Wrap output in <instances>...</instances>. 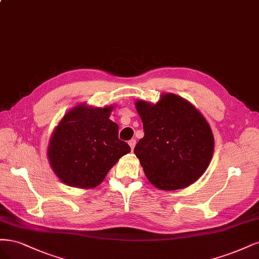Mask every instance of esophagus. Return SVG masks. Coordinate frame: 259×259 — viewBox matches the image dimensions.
Segmentation results:
<instances>
[{
  "mask_svg": "<svg viewBox=\"0 0 259 259\" xmlns=\"http://www.w3.org/2000/svg\"><path fill=\"white\" fill-rule=\"evenodd\" d=\"M136 143H137V141L135 139L129 141V146L131 147V151H133V148H135V146H136Z\"/></svg>",
  "mask_w": 259,
  "mask_h": 259,
  "instance_id": "34e87169",
  "label": "esophagus"
}]
</instances>
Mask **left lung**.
<instances>
[{"instance_id":"1","label":"left lung","mask_w":259,"mask_h":259,"mask_svg":"<svg viewBox=\"0 0 259 259\" xmlns=\"http://www.w3.org/2000/svg\"><path fill=\"white\" fill-rule=\"evenodd\" d=\"M144 137L135 147L147 180L161 190L182 189L207 169L214 151L210 124L197 108L174 94L156 104L138 100Z\"/></svg>"}]
</instances>
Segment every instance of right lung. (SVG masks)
Listing matches in <instances>:
<instances>
[{
    "instance_id": "add662e5",
    "label": "right lung",
    "mask_w": 259,
    "mask_h": 259,
    "mask_svg": "<svg viewBox=\"0 0 259 259\" xmlns=\"http://www.w3.org/2000/svg\"><path fill=\"white\" fill-rule=\"evenodd\" d=\"M113 105L78 104L66 113L49 140L53 171L72 187L95 188L130 146L118 139V124L110 119Z\"/></svg>"
}]
</instances>
